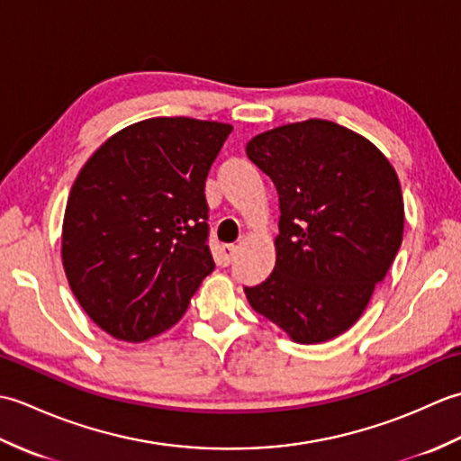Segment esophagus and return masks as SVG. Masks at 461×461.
I'll return each mask as SVG.
<instances>
[{
  "mask_svg": "<svg viewBox=\"0 0 461 461\" xmlns=\"http://www.w3.org/2000/svg\"><path fill=\"white\" fill-rule=\"evenodd\" d=\"M236 259V246H221L220 248V266L228 267Z\"/></svg>",
  "mask_w": 461,
  "mask_h": 461,
  "instance_id": "esophagus-1",
  "label": "esophagus"
}]
</instances>
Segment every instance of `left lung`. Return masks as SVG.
Masks as SVG:
<instances>
[{"label":"left lung","instance_id":"8db88e82","mask_svg":"<svg viewBox=\"0 0 461 461\" xmlns=\"http://www.w3.org/2000/svg\"><path fill=\"white\" fill-rule=\"evenodd\" d=\"M248 158L279 195L276 267L249 305L301 345L348 330L386 277L404 233L394 166L337 122L309 119L261 132Z\"/></svg>","mask_w":461,"mask_h":461}]
</instances>
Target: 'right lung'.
I'll list each match as a JSON object with an SVG mask.
<instances>
[{
  "mask_svg": "<svg viewBox=\"0 0 461 461\" xmlns=\"http://www.w3.org/2000/svg\"><path fill=\"white\" fill-rule=\"evenodd\" d=\"M233 126L156 116L113 134L85 162L63 218L61 258L96 327L144 342L182 319L205 276V178Z\"/></svg>",
  "mask_w": 461,
  "mask_h": 461,
  "instance_id": "1",
  "label": "right lung"
}]
</instances>
